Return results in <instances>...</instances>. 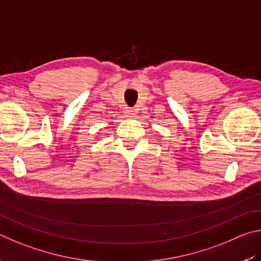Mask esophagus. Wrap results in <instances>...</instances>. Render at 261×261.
<instances>
[{
  "instance_id": "obj_1",
  "label": "esophagus",
  "mask_w": 261,
  "mask_h": 261,
  "mask_svg": "<svg viewBox=\"0 0 261 261\" xmlns=\"http://www.w3.org/2000/svg\"><path fill=\"white\" fill-rule=\"evenodd\" d=\"M125 114H126V117H134L135 114H136V111L134 109H132V108H126V110L125 111Z\"/></svg>"
}]
</instances>
